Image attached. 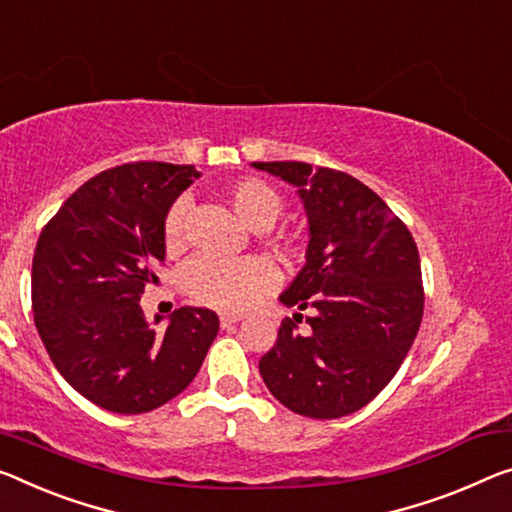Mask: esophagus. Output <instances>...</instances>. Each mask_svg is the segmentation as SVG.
Masks as SVG:
<instances>
[{"label":"esophagus","mask_w":512,"mask_h":512,"mask_svg":"<svg viewBox=\"0 0 512 512\" xmlns=\"http://www.w3.org/2000/svg\"><path fill=\"white\" fill-rule=\"evenodd\" d=\"M240 320L242 316H238V313H222V316H219V322H222L224 329H233Z\"/></svg>","instance_id":"34e87169"}]
</instances>
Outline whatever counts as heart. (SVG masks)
Returning <instances> with one entry per match:
<instances>
[{"mask_svg":"<svg viewBox=\"0 0 512 512\" xmlns=\"http://www.w3.org/2000/svg\"><path fill=\"white\" fill-rule=\"evenodd\" d=\"M235 215L251 229L263 231L277 222L283 201L274 187L258 178H240L226 190ZM187 201L178 199L164 217V245L176 251L183 242ZM183 281L194 300L222 311H240L272 288L274 270L263 258L199 256L185 267Z\"/></svg>","mask_w":512,"mask_h":512,"instance_id":"b5f03b06","label":"heart"}]
</instances>
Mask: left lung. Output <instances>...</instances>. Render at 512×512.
I'll return each mask as SVG.
<instances>
[{
    "label": "left lung",
    "instance_id": "1",
    "mask_svg": "<svg viewBox=\"0 0 512 512\" xmlns=\"http://www.w3.org/2000/svg\"><path fill=\"white\" fill-rule=\"evenodd\" d=\"M300 196L306 263L279 295L316 309L309 334L283 322L258 371L274 398L311 419H338L371 403L403 364L423 318L419 249L371 187L306 162H251ZM302 320V313H295Z\"/></svg>",
    "mask_w": 512,
    "mask_h": 512
}]
</instances>
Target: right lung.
<instances>
[{"instance_id":"add662e5","label":"right lung","mask_w":512,"mask_h":512,"mask_svg":"<svg viewBox=\"0 0 512 512\" xmlns=\"http://www.w3.org/2000/svg\"><path fill=\"white\" fill-rule=\"evenodd\" d=\"M201 174L192 164L132 162L70 194L38 238L31 304L47 355L102 410L141 414L190 384L219 332L210 309L180 306L164 332L141 311L167 256L164 217Z\"/></svg>"}]
</instances>
